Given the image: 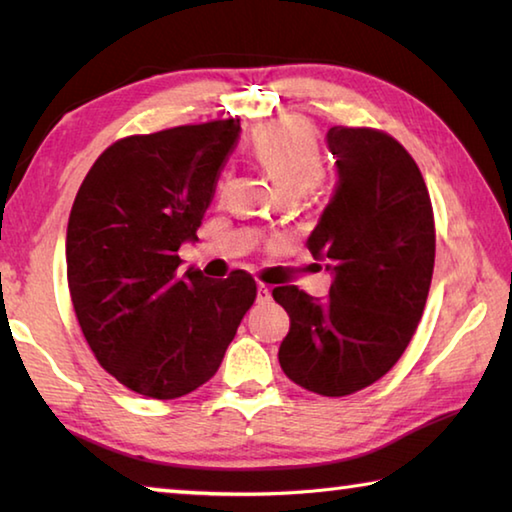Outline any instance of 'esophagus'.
I'll list each match as a JSON object with an SVG mask.
<instances>
[{"mask_svg": "<svg viewBox=\"0 0 512 512\" xmlns=\"http://www.w3.org/2000/svg\"><path fill=\"white\" fill-rule=\"evenodd\" d=\"M271 300V289L266 287V284H259L257 287V302H268Z\"/></svg>", "mask_w": 512, "mask_h": 512, "instance_id": "obj_1", "label": "esophagus"}]
</instances>
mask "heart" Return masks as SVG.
Instances as JSON below:
<instances>
[{
	"instance_id": "b5f03b06",
	"label": "heart",
	"mask_w": 512,
	"mask_h": 512,
	"mask_svg": "<svg viewBox=\"0 0 512 512\" xmlns=\"http://www.w3.org/2000/svg\"><path fill=\"white\" fill-rule=\"evenodd\" d=\"M255 155L284 194H305L323 176L318 142L307 121L282 119L255 137Z\"/></svg>"
}]
</instances>
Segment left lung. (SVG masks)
Segmentation results:
<instances>
[{"instance_id": "1", "label": "left lung", "mask_w": 512, "mask_h": 512, "mask_svg": "<svg viewBox=\"0 0 512 512\" xmlns=\"http://www.w3.org/2000/svg\"><path fill=\"white\" fill-rule=\"evenodd\" d=\"M336 187L307 248L332 275L329 298L273 289L291 329L277 359L311 393L343 397L384 377L409 345L429 296L436 230L418 164L391 135L334 126Z\"/></svg>"}]
</instances>
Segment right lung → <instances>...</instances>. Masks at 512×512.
I'll return each instance as SVG.
<instances>
[{"label": "right lung", "instance_id": "right-lung-1", "mask_svg": "<svg viewBox=\"0 0 512 512\" xmlns=\"http://www.w3.org/2000/svg\"><path fill=\"white\" fill-rule=\"evenodd\" d=\"M239 119L119 140L74 198L65 257L72 305L94 357L131 391L176 400L219 370L255 302V280H212L178 248L198 241Z\"/></svg>", "mask_w": 512, "mask_h": 512}]
</instances>
